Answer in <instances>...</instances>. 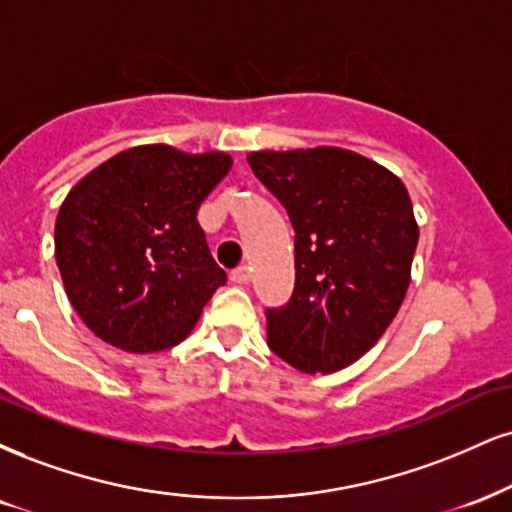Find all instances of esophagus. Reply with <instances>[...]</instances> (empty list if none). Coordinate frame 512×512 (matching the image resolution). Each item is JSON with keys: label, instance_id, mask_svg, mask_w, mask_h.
I'll return each mask as SVG.
<instances>
[{"label": "esophagus", "instance_id": "obj_1", "mask_svg": "<svg viewBox=\"0 0 512 512\" xmlns=\"http://www.w3.org/2000/svg\"><path fill=\"white\" fill-rule=\"evenodd\" d=\"M231 281L238 283V286H245V283H250V267H245V264H243V267L233 269Z\"/></svg>", "mask_w": 512, "mask_h": 512}]
</instances>
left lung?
<instances>
[{
  "instance_id": "left-lung-1",
  "label": "left lung",
  "mask_w": 512,
  "mask_h": 512,
  "mask_svg": "<svg viewBox=\"0 0 512 512\" xmlns=\"http://www.w3.org/2000/svg\"><path fill=\"white\" fill-rule=\"evenodd\" d=\"M248 162L295 229V291L267 310L269 348L303 374L353 365L408 293L420 238L408 188L346 147L257 150Z\"/></svg>"
}]
</instances>
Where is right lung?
I'll use <instances>...</instances> for the list:
<instances>
[{"label":"right lung","instance_id":"obj_1","mask_svg":"<svg viewBox=\"0 0 512 512\" xmlns=\"http://www.w3.org/2000/svg\"><path fill=\"white\" fill-rule=\"evenodd\" d=\"M231 166L219 150L138 145L69 190L54 224V257L92 334L126 353H159L193 331L226 283L197 209Z\"/></svg>","mask_w":512,"mask_h":512}]
</instances>
